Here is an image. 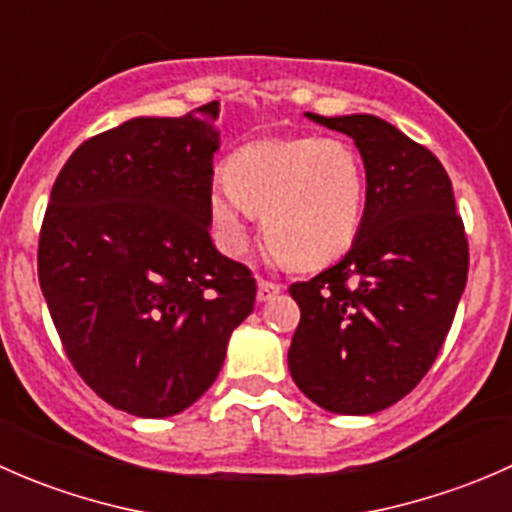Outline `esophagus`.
<instances>
[{
  "instance_id": "obj_1",
  "label": "esophagus",
  "mask_w": 512,
  "mask_h": 512,
  "mask_svg": "<svg viewBox=\"0 0 512 512\" xmlns=\"http://www.w3.org/2000/svg\"><path fill=\"white\" fill-rule=\"evenodd\" d=\"M280 292L282 287L275 285V282H267V280L257 282V302H270V299H275Z\"/></svg>"
}]
</instances>
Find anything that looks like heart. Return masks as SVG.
<instances>
[{"label": "heart", "instance_id": "b5f03b06", "mask_svg": "<svg viewBox=\"0 0 512 512\" xmlns=\"http://www.w3.org/2000/svg\"><path fill=\"white\" fill-rule=\"evenodd\" d=\"M366 203V170L342 138H267L242 146L225 178L208 188L213 235L227 255L250 242V215H262L272 250L294 267H322L352 247Z\"/></svg>", "mask_w": 512, "mask_h": 512}]
</instances>
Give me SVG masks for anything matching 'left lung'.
<instances>
[{
  "mask_svg": "<svg viewBox=\"0 0 512 512\" xmlns=\"http://www.w3.org/2000/svg\"><path fill=\"white\" fill-rule=\"evenodd\" d=\"M307 118L354 138L366 205L352 250L289 287L302 312L289 374L332 414H376L416 389L441 352L466 289L468 240L428 148L369 113Z\"/></svg>",
  "mask_w": 512,
  "mask_h": 512,
  "instance_id": "8db88e82",
  "label": "left lung"
}]
</instances>
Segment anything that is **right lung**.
<instances>
[{
  "instance_id": "right-lung-1",
  "label": "right lung",
  "mask_w": 512,
  "mask_h": 512,
  "mask_svg": "<svg viewBox=\"0 0 512 512\" xmlns=\"http://www.w3.org/2000/svg\"><path fill=\"white\" fill-rule=\"evenodd\" d=\"M218 113L131 118L81 143L51 188L41 292L74 369L126 414L195 404L255 309V277L210 240Z\"/></svg>"
}]
</instances>
